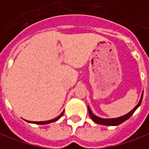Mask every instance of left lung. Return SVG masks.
<instances>
[{"label": "left lung", "instance_id": "left-lung-1", "mask_svg": "<svg viewBox=\"0 0 149 149\" xmlns=\"http://www.w3.org/2000/svg\"><path fill=\"white\" fill-rule=\"evenodd\" d=\"M143 95V91L142 92L141 98H140V100H139V101L138 104H137V105L134 107V109L130 111V113H126V114L124 115V116L117 117V118H101V117H97V116H95V114H93L92 111L91 110V109H90V107L88 106V112H89V115H90V117H91V118L92 120L95 121V123H97V124H100V125H120V124H121L122 122H124L125 121H126L127 119H129V118L132 116V114L134 113V111H135V110L139 107V105L141 104V102H142Z\"/></svg>", "mask_w": 149, "mask_h": 149}]
</instances>
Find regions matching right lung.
Listing matches in <instances>:
<instances>
[{"mask_svg": "<svg viewBox=\"0 0 149 149\" xmlns=\"http://www.w3.org/2000/svg\"><path fill=\"white\" fill-rule=\"evenodd\" d=\"M64 112V111H63ZM63 112L58 116L56 118H54V119H52V120H49V121H27L28 122H30V123H34V124H38V125H45V124H49V123H51V122H54V121H58L60 117L63 116Z\"/></svg>", "mask_w": 149, "mask_h": 149, "instance_id": "obj_1", "label": "right lung"}]
</instances>
